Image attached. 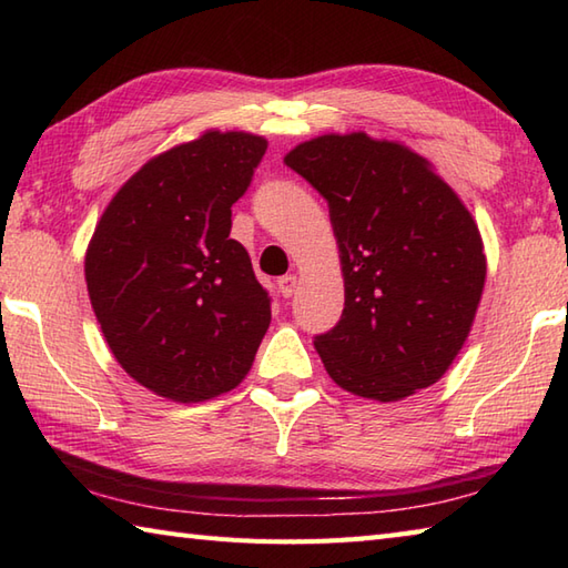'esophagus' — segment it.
Listing matches in <instances>:
<instances>
[{"instance_id":"esophagus-1","label":"esophagus","mask_w":568,"mask_h":568,"mask_svg":"<svg viewBox=\"0 0 568 568\" xmlns=\"http://www.w3.org/2000/svg\"><path fill=\"white\" fill-rule=\"evenodd\" d=\"M277 291L283 297H293L297 291V275H283L277 277Z\"/></svg>"}]
</instances>
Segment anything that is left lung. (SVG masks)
<instances>
[{"instance_id": "1", "label": "left lung", "mask_w": 568, "mask_h": 568, "mask_svg": "<svg viewBox=\"0 0 568 568\" xmlns=\"http://www.w3.org/2000/svg\"><path fill=\"white\" fill-rule=\"evenodd\" d=\"M285 165L329 204L344 312L315 346L344 390L393 403L462 352L486 283L474 216L422 155L366 134L300 143Z\"/></svg>"}]
</instances>
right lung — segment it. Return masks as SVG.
<instances>
[{
    "mask_svg": "<svg viewBox=\"0 0 568 568\" xmlns=\"http://www.w3.org/2000/svg\"><path fill=\"white\" fill-rule=\"evenodd\" d=\"M265 146L210 131L155 155L94 229L92 310L119 364L155 395L200 403L236 388L268 329L271 295L229 236Z\"/></svg>",
    "mask_w": 568,
    "mask_h": 568,
    "instance_id": "right-lung-1",
    "label": "right lung"
}]
</instances>
